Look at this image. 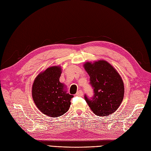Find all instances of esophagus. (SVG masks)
I'll list each match as a JSON object with an SVG mask.
<instances>
[{"instance_id":"1","label":"esophagus","mask_w":151,"mask_h":151,"mask_svg":"<svg viewBox=\"0 0 151 151\" xmlns=\"http://www.w3.org/2000/svg\"><path fill=\"white\" fill-rule=\"evenodd\" d=\"M83 91H82L81 90L77 91V93H76V95L80 96H83Z\"/></svg>"}]
</instances>
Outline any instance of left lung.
Here are the masks:
<instances>
[{"mask_svg": "<svg viewBox=\"0 0 151 151\" xmlns=\"http://www.w3.org/2000/svg\"><path fill=\"white\" fill-rule=\"evenodd\" d=\"M90 77L94 96L85 100L91 109L98 116H108L115 112L124 97V84L119 73L104 60L87 62L84 64Z\"/></svg>", "mask_w": 151, "mask_h": 151, "instance_id": "left-lung-1", "label": "left lung"}]
</instances>
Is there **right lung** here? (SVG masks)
<instances>
[{"instance_id": "1", "label": "right lung", "mask_w": 151, "mask_h": 151, "mask_svg": "<svg viewBox=\"0 0 151 151\" xmlns=\"http://www.w3.org/2000/svg\"><path fill=\"white\" fill-rule=\"evenodd\" d=\"M61 73L60 66L50 67L36 76L32 86V97L36 107L53 118L65 113L74 97L67 93L65 85L59 81Z\"/></svg>"}]
</instances>
